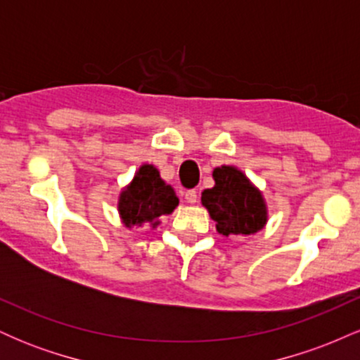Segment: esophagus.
I'll list each match as a JSON object with an SVG mask.
<instances>
[{
  "label": "esophagus",
  "instance_id": "obj_1",
  "mask_svg": "<svg viewBox=\"0 0 360 360\" xmlns=\"http://www.w3.org/2000/svg\"><path fill=\"white\" fill-rule=\"evenodd\" d=\"M184 198H186V201H188L189 205H194L198 201V193L194 191V189H189V191H186Z\"/></svg>",
  "mask_w": 360,
  "mask_h": 360
}]
</instances>
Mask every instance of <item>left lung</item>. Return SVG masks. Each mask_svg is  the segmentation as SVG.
Instances as JSON below:
<instances>
[{"mask_svg":"<svg viewBox=\"0 0 360 360\" xmlns=\"http://www.w3.org/2000/svg\"><path fill=\"white\" fill-rule=\"evenodd\" d=\"M214 186L201 193L217 232L223 237H247L260 232L269 220L264 194L245 172L235 166L213 169Z\"/></svg>","mask_w":360,"mask_h":360,"instance_id":"8db88e82","label":"left lung"}]
</instances>
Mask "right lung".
Instances as JSON below:
<instances>
[{
  "label": "right lung",
  "instance_id": "1",
  "mask_svg": "<svg viewBox=\"0 0 360 360\" xmlns=\"http://www.w3.org/2000/svg\"><path fill=\"white\" fill-rule=\"evenodd\" d=\"M179 205L176 191L160 177L152 164H142L134 179L120 191L118 214L127 229L148 225L155 230L160 225V217L171 214Z\"/></svg>",
  "mask_w": 360,
  "mask_h": 360
}]
</instances>
